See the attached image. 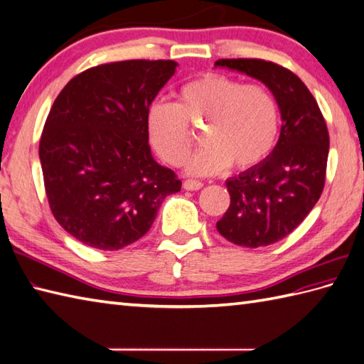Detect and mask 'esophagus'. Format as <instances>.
<instances>
[{
    "instance_id": "34e87169",
    "label": "esophagus",
    "mask_w": 364,
    "mask_h": 364,
    "mask_svg": "<svg viewBox=\"0 0 364 364\" xmlns=\"http://www.w3.org/2000/svg\"><path fill=\"white\" fill-rule=\"evenodd\" d=\"M183 188H184L186 191H198V189L203 188V183L196 181V180H186V181L183 183Z\"/></svg>"
}]
</instances>
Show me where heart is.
I'll use <instances>...</instances> for the list:
<instances>
[{
    "label": "heart",
    "instance_id": "1",
    "mask_svg": "<svg viewBox=\"0 0 364 364\" xmlns=\"http://www.w3.org/2000/svg\"><path fill=\"white\" fill-rule=\"evenodd\" d=\"M188 122L204 125L205 147L186 172L208 176L255 167L273 150L279 133V108L267 88L247 85L223 74H205L183 85L176 104L154 102L146 114L149 141L167 164L180 166L192 149Z\"/></svg>",
    "mask_w": 364,
    "mask_h": 364
}]
</instances>
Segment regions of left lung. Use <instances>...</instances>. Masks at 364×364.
Segmentation results:
<instances>
[{
	"mask_svg": "<svg viewBox=\"0 0 364 364\" xmlns=\"http://www.w3.org/2000/svg\"><path fill=\"white\" fill-rule=\"evenodd\" d=\"M215 66L247 74L273 92L281 134L264 161L226 180L231 203L217 231L240 247L276 243L301 225L324 189L328 132L315 97L296 74L259 58H222Z\"/></svg>",
	"mask_w": 364,
	"mask_h": 364,
	"instance_id": "1",
	"label": "left lung"
}]
</instances>
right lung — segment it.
I'll return each instance as SVG.
<instances>
[{
    "label": "right lung",
    "instance_id": "add662e5",
    "mask_svg": "<svg viewBox=\"0 0 364 364\" xmlns=\"http://www.w3.org/2000/svg\"><path fill=\"white\" fill-rule=\"evenodd\" d=\"M178 63L125 60L75 75L54 100L40 139L55 220L88 247L114 251L139 240L167 196L173 171L151 156L147 109Z\"/></svg>",
    "mask_w": 364,
    "mask_h": 364
}]
</instances>
